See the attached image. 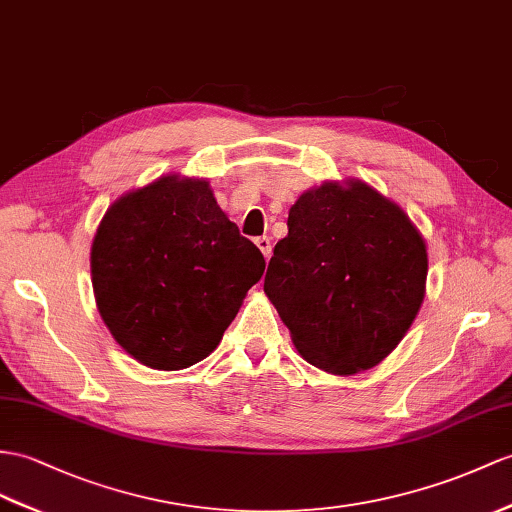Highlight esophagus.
<instances>
[{"mask_svg":"<svg viewBox=\"0 0 512 512\" xmlns=\"http://www.w3.org/2000/svg\"><path fill=\"white\" fill-rule=\"evenodd\" d=\"M256 245H258L260 252H263V256L269 260V256H271V241H269V236H258Z\"/></svg>","mask_w":512,"mask_h":512,"instance_id":"esophagus-1","label":"esophagus"}]
</instances>
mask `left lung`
<instances>
[{"label":"left lung","instance_id":"8db88e82","mask_svg":"<svg viewBox=\"0 0 512 512\" xmlns=\"http://www.w3.org/2000/svg\"><path fill=\"white\" fill-rule=\"evenodd\" d=\"M265 293L297 352L350 376L389 356L426 293V243L400 206L363 182H326L289 213Z\"/></svg>","mask_w":512,"mask_h":512}]
</instances>
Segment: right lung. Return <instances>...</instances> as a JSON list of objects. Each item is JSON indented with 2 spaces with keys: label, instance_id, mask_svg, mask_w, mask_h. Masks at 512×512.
I'll list each match as a JSON object with an SVG mask.
<instances>
[{
  "label": "right lung",
  "instance_id": "add662e5",
  "mask_svg": "<svg viewBox=\"0 0 512 512\" xmlns=\"http://www.w3.org/2000/svg\"><path fill=\"white\" fill-rule=\"evenodd\" d=\"M265 258L206 180L165 176L110 206L91 249L99 315L152 369H186L219 345Z\"/></svg>",
  "mask_w": 512,
  "mask_h": 512
}]
</instances>
